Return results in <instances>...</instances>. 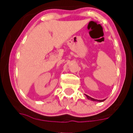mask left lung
I'll use <instances>...</instances> for the list:
<instances>
[{"label": "left lung", "mask_w": 133, "mask_h": 133, "mask_svg": "<svg viewBox=\"0 0 133 133\" xmlns=\"http://www.w3.org/2000/svg\"><path fill=\"white\" fill-rule=\"evenodd\" d=\"M86 96H87V97L88 98L89 100H91V101H97V102H103L104 101H105V99H103V100H97V99H93V98L91 97H90V96H87V95H86Z\"/></svg>", "instance_id": "1"}]
</instances>
